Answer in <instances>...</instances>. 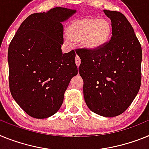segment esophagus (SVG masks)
<instances>
[{"label":"esophagus","mask_w":149,"mask_h":149,"mask_svg":"<svg viewBox=\"0 0 149 149\" xmlns=\"http://www.w3.org/2000/svg\"><path fill=\"white\" fill-rule=\"evenodd\" d=\"M75 61H76V65H77V67H79V66L80 65V63H81V60H80L79 57L78 55H76V59H75Z\"/></svg>","instance_id":"obj_1"}]
</instances>
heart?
Instances as JSON below:
<instances>
[{
  "instance_id": "b5f03b06",
  "label": "heart",
  "mask_w": 149,
  "mask_h": 149,
  "mask_svg": "<svg viewBox=\"0 0 149 149\" xmlns=\"http://www.w3.org/2000/svg\"><path fill=\"white\" fill-rule=\"evenodd\" d=\"M112 25L105 19L87 17L71 22L64 34V42L72 45L81 42L85 49L94 51L105 46L110 38Z\"/></svg>"
}]
</instances>
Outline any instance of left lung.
<instances>
[{
    "label": "left lung",
    "instance_id": "obj_1",
    "mask_svg": "<svg viewBox=\"0 0 149 149\" xmlns=\"http://www.w3.org/2000/svg\"><path fill=\"white\" fill-rule=\"evenodd\" d=\"M112 22L109 42L97 50L79 49V72L86 105L99 116L116 117L130 107L141 85L142 48L131 24L119 12L103 10Z\"/></svg>",
    "mask_w": 149,
    "mask_h": 149
}]
</instances>
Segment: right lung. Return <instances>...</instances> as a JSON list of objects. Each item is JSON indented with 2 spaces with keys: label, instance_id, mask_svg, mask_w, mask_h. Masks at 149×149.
Returning a JSON list of instances; mask_svg holds the SVG:
<instances>
[{
  "label": "right lung",
  "instance_id": "1",
  "mask_svg": "<svg viewBox=\"0 0 149 149\" xmlns=\"http://www.w3.org/2000/svg\"><path fill=\"white\" fill-rule=\"evenodd\" d=\"M76 10L55 7L30 15L9 46V84L28 115L46 118L59 110L71 79L78 74L74 51L63 54L62 23Z\"/></svg>",
  "mask_w": 149,
  "mask_h": 149
}]
</instances>
